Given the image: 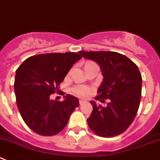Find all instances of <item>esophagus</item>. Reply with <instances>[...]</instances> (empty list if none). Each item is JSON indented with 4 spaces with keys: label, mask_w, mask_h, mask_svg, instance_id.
<instances>
[{
    "label": "esophagus",
    "mask_w": 160,
    "mask_h": 160,
    "mask_svg": "<svg viewBox=\"0 0 160 160\" xmlns=\"http://www.w3.org/2000/svg\"><path fill=\"white\" fill-rule=\"evenodd\" d=\"M85 102H86V100H85V99H80V104L84 103Z\"/></svg>",
    "instance_id": "obj_1"
}]
</instances>
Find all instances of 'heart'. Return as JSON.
<instances>
[{"label": "heart", "mask_w": 160, "mask_h": 160, "mask_svg": "<svg viewBox=\"0 0 160 160\" xmlns=\"http://www.w3.org/2000/svg\"><path fill=\"white\" fill-rule=\"evenodd\" d=\"M73 92L79 96H84L89 93V88L84 86H78L73 89Z\"/></svg>", "instance_id": "1"}]
</instances>
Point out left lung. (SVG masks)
<instances>
[{"instance_id": "8db88e82", "label": "left lung", "mask_w": 160, "mask_h": 160, "mask_svg": "<svg viewBox=\"0 0 160 160\" xmlns=\"http://www.w3.org/2000/svg\"><path fill=\"white\" fill-rule=\"evenodd\" d=\"M85 59L96 62L102 71V83L95 100L108 98L107 106L93 107L88 118L90 129L96 135L112 137L125 132L137 115L141 98L142 77L137 65L126 56L111 51H80Z\"/></svg>"}]
</instances>
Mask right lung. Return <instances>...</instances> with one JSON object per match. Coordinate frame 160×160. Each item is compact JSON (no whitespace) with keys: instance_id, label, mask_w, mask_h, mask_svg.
<instances>
[{"instance_id":"right-lung-1","label":"right lung","mask_w":160,"mask_h":160,"mask_svg":"<svg viewBox=\"0 0 160 160\" xmlns=\"http://www.w3.org/2000/svg\"><path fill=\"white\" fill-rule=\"evenodd\" d=\"M81 58L72 52L35 55L16 70L14 90L18 109L25 123L37 134L53 136L60 132L80 106L73 95H65L62 102L50 97L59 90V84L73 64Z\"/></svg>"}]
</instances>
